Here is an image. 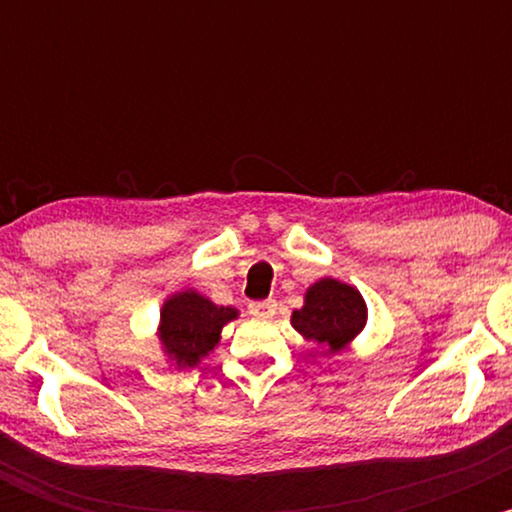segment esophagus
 <instances>
[{"mask_svg":"<svg viewBox=\"0 0 512 512\" xmlns=\"http://www.w3.org/2000/svg\"><path fill=\"white\" fill-rule=\"evenodd\" d=\"M250 315L255 317H262V320H269V317H274L276 313V301H272V298H267V301H252L248 305Z\"/></svg>","mask_w":512,"mask_h":512,"instance_id":"obj_1","label":"esophagus"}]
</instances>
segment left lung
<instances>
[{
  "instance_id": "obj_1",
  "label": "left lung",
  "mask_w": 512,
  "mask_h": 512,
  "mask_svg": "<svg viewBox=\"0 0 512 512\" xmlns=\"http://www.w3.org/2000/svg\"><path fill=\"white\" fill-rule=\"evenodd\" d=\"M366 301L354 286L337 279H320L305 293V305L293 310L291 325L303 334L325 346V354H334L366 325Z\"/></svg>"
}]
</instances>
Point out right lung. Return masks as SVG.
<instances>
[{
    "label": "right lung",
    "mask_w": 512,
    "mask_h": 512,
    "mask_svg": "<svg viewBox=\"0 0 512 512\" xmlns=\"http://www.w3.org/2000/svg\"><path fill=\"white\" fill-rule=\"evenodd\" d=\"M236 317V308L211 303L197 291H182L163 303L158 337L175 366L195 368L219 344L223 325Z\"/></svg>",
    "instance_id": "obj_1"
}]
</instances>
